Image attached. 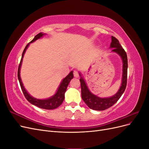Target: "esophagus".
Masks as SVG:
<instances>
[{"instance_id": "esophagus-1", "label": "esophagus", "mask_w": 149, "mask_h": 149, "mask_svg": "<svg viewBox=\"0 0 149 149\" xmlns=\"http://www.w3.org/2000/svg\"><path fill=\"white\" fill-rule=\"evenodd\" d=\"M73 75H74V77H76V78L79 77V72L78 71L74 70L73 71Z\"/></svg>"}]
</instances>
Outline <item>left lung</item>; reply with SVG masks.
<instances>
[{"label":"left lung","mask_w":149,"mask_h":149,"mask_svg":"<svg viewBox=\"0 0 149 149\" xmlns=\"http://www.w3.org/2000/svg\"><path fill=\"white\" fill-rule=\"evenodd\" d=\"M111 48H112V52H114L121 56L123 61V81L120 89L114 96L111 97L101 98L99 97L89 91L86 84L83 78L79 79L81 83V97L83 100L86 104V105L91 109L96 111H104L113 106L118 101L119 98L123 95L124 92L127 80V56L126 52L122 47L119 43V40L112 36V42L111 43ZM81 76V74H80Z\"/></svg>","instance_id":"8db88e82"}]
</instances>
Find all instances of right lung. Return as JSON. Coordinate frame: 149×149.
<instances>
[{
	"label": "right lung",
	"mask_w": 149,
	"mask_h": 149,
	"mask_svg": "<svg viewBox=\"0 0 149 149\" xmlns=\"http://www.w3.org/2000/svg\"><path fill=\"white\" fill-rule=\"evenodd\" d=\"M43 35L44 34H43L42 32L39 33L38 34H37L35 36L34 38L31 40L30 43L33 42L34 41H35V40H37V39L40 38V37H42ZM30 43L26 45L23 53H22V58H21V60H20V64L19 66V68H18V74H17L18 79H19V81L22 91V92H23L24 96L26 100H27V101L29 102H30L31 104H32L37 106L40 108H42V109H56V108L59 107L63 101V100H64L65 93L66 91L68 86V84L70 83L71 79L72 78H73V71H71L70 74L68 75L65 78H64L63 80L62 81L59 88H58V91H57L56 93L53 97L49 98V99H47V100H37V99H35L33 97H31L25 89L24 86H23V84H22V82L21 81L20 76V66H21V63L22 61V58H23V57H24V53L26 51V48H28Z\"/></svg>",
	"instance_id": "add662e5"
}]
</instances>
